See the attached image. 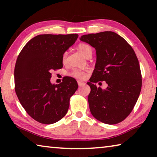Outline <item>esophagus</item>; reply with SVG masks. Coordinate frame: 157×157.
Returning <instances> with one entry per match:
<instances>
[{
	"label": "esophagus",
	"mask_w": 157,
	"mask_h": 157,
	"mask_svg": "<svg viewBox=\"0 0 157 157\" xmlns=\"http://www.w3.org/2000/svg\"><path fill=\"white\" fill-rule=\"evenodd\" d=\"M78 84L79 86H82V85L84 84V82H82V81H80V80H78Z\"/></svg>",
	"instance_id": "esophagus-1"
}]
</instances>
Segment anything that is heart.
Returning a JSON list of instances; mask_svg holds the SVG:
<instances>
[{
  "instance_id": "b5f03b06",
  "label": "heart",
  "mask_w": 157,
  "mask_h": 157,
  "mask_svg": "<svg viewBox=\"0 0 157 157\" xmlns=\"http://www.w3.org/2000/svg\"><path fill=\"white\" fill-rule=\"evenodd\" d=\"M78 50L80 51L82 55H84L85 57H87L92 55L93 53V48L88 44L86 43H81L78 46ZM67 52H65L62 55V62L65 63L66 62V59H67ZM71 75L74 77V78L78 79H84L86 77V73L84 71L81 70H75L73 71L72 73H71Z\"/></svg>"
}]
</instances>
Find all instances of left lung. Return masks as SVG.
<instances>
[{"mask_svg":"<svg viewBox=\"0 0 157 157\" xmlns=\"http://www.w3.org/2000/svg\"><path fill=\"white\" fill-rule=\"evenodd\" d=\"M79 39L96 51V63L90 82L89 109L102 123L114 124L124 120L136 105L142 86L139 60L132 46L113 32L82 35ZM105 81L107 89L94 83Z\"/></svg>","mask_w":157,"mask_h":157,"instance_id":"1","label":"left lung"}]
</instances>
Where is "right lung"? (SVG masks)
Masks as SVG:
<instances>
[{"label":"right lung","mask_w":157,"mask_h":157,"mask_svg":"<svg viewBox=\"0 0 157 157\" xmlns=\"http://www.w3.org/2000/svg\"><path fill=\"white\" fill-rule=\"evenodd\" d=\"M78 37V34H39L18 55L14 68L16 94L28 115L39 123H55L67 113L78 84L71 77L52 84L50 72L63 67L62 55Z\"/></svg>","instance_id":"right-lung-1"}]
</instances>
